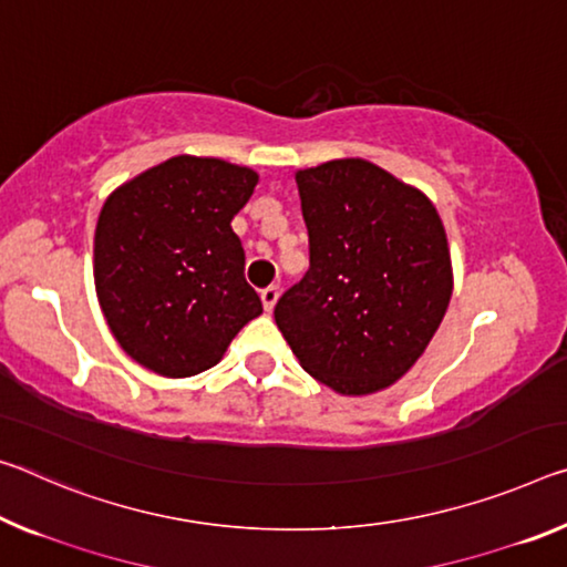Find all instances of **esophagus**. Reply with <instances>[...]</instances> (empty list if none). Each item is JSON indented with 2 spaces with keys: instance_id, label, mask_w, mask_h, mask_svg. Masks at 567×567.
<instances>
[{
  "instance_id": "1",
  "label": "esophagus",
  "mask_w": 567,
  "mask_h": 567,
  "mask_svg": "<svg viewBox=\"0 0 567 567\" xmlns=\"http://www.w3.org/2000/svg\"><path fill=\"white\" fill-rule=\"evenodd\" d=\"M259 298H262L265 310H267V312H272L277 298H280V287H277V285H269V287H265V290L259 292Z\"/></svg>"
}]
</instances>
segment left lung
<instances>
[{
    "label": "left lung",
    "mask_w": 567,
    "mask_h": 567,
    "mask_svg": "<svg viewBox=\"0 0 567 567\" xmlns=\"http://www.w3.org/2000/svg\"><path fill=\"white\" fill-rule=\"evenodd\" d=\"M310 269L275 322L312 379L346 396L396 383L452 300L444 224L419 188L363 158L295 174Z\"/></svg>",
    "instance_id": "1"
}]
</instances>
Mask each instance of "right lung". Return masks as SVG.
<instances>
[{
	"instance_id": "right-lung-1",
	"label": "right lung",
	"mask_w": 567,
	"mask_h": 567,
	"mask_svg": "<svg viewBox=\"0 0 567 567\" xmlns=\"http://www.w3.org/2000/svg\"><path fill=\"white\" fill-rule=\"evenodd\" d=\"M257 174L221 158L174 156L107 196L95 227V292L133 361L168 379L217 365L262 312L231 229Z\"/></svg>"
}]
</instances>
